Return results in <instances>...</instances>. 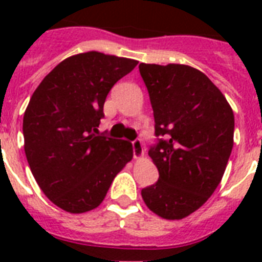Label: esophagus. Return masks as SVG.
Returning a JSON list of instances; mask_svg holds the SVG:
<instances>
[{
  "label": "esophagus",
  "instance_id": "1",
  "mask_svg": "<svg viewBox=\"0 0 262 262\" xmlns=\"http://www.w3.org/2000/svg\"><path fill=\"white\" fill-rule=\"evenodd\" d=\"M133 156H135V159H140V158H143L144 156V147L143 143L140 141V140H135L133 141Z\"/></svg>",
  "mask_w": 262,
  "mask_h": 262
}]
</instances>
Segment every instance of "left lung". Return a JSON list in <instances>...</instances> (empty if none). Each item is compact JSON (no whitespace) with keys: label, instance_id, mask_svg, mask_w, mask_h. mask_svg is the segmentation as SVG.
Segmentation results:
<instances>
[{"label":"left lung","instance_id":"1","mask_svg":"<svg viewBox=\"0 0 262 262\" xmlns=\"http://www.w3.org/2000/svg\"><path fill=\"white\" fill-rule=\"evenodd\" d=\"M159 143L148 155L159 170L141 190L160 217L179 220L205 204L223 178L234 145V113L220 90L195 68L140 63Z\"/></svg>","mask_w":262,"mask_h":262}]
</instances>
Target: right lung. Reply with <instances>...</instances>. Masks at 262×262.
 <instances>
[{
	"label": "right lung",
	"mask_w": 262,
	"mask_h": 262,
	"mask_svg": "<svg viewBox=\"0 0 262 262\" xmlns=\"http://www.w3.org/2000/svg\"><path fill=\"white\" fill-rule=\"evenodd\" d=\"M139 61L87 51L42 80L23 118L24 151L47 199L69 213L99 207L133 158L126 140L99 135L107 94Z\"/></svg>",
	"instance_id": "obj_1"
}]
</instances>
